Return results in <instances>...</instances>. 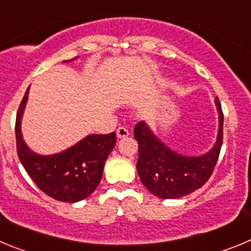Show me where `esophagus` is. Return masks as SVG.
I'll list each match as a JSON object with an SVG mask.
<instances>
[{
	"label": "esophagus",
	"instance_id": "esophagus-1",
	"mask_svg": "<svg viewBox=\"0 0 251 251\" xmlns=\"http://www.w3.org/2000/svg\"><path fill=\"white\" fill-rule=\"evenodd\" d=\"M116 135L119 139H124V137H127L128 135H130V132H128V130L125 127V126H120V127L117 128Z\"/></svg>",
	"mask_w": 251,
	"mask_h": 251
}]
</instances>
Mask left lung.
<instances>
[{"label":"left lung","mask_w":251,"mask_h":251,"mask_svg":"<svg viewBox=\"0 0 251 251\" xmlns=\"http://www.w3.org/2000/svg\"><path fill=\"white\" fill-rule=\"evenodd\" d=\"M219 131L215 145L200 156H186L165 145L145 121L137 124L134 136L139 142L136 169L141 182L157 198L177 199L198 190L213 174L223 145L224 115L219 99Z\"/></svg>","instance_id":"1"}]
</instances>
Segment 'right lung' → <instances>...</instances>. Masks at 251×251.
Masks as SVG:
<instances>
[{"label": "right lung", "mask_w": 251, "mask_h": 251, "mask_svg": "<svg viewBox=\"0 0 251 251\" xmlns=\"http://www.w3.org/2000/svg\"><path fill=\"white\" fill-rule=\"evenodd\" d=\"M28 90L30 87L25 92L16 116V145L20 161L38 189L50 198L64 202L81 201L100 184L106 159L116 145V134L89 135L76 145L53 155L33 152L24 141L21 131Z\"/></svg>", "instance_id": "right-lung-1"}]
</instances>
